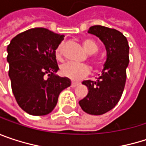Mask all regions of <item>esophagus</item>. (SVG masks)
Returning a JSON list of instances; mask_svg holds the SVG:
<instances>
[{"mask_svg": "<svg viewBox=\"0 0 146 146\" xmlns=\"http://www.w3.org/2000/svg\"><path fill=\"white\" fill-rule=\"evenodd\" d=\"M78 84H79V83H78V82H72L71 86H72V87H76V86H78Z\"/></svg>", "mask_w": 146, "mask_h": 146, "instance_id": "1", "label": "esophagus"}]
</instances>
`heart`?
<instances>
[{
	"label": "heart",
	"instance_id": "heart-1",
	"mask_svg": "<svg viewBox=\"0 0 146 146\" xmlns=\"http://www.w3.org/2000/svg\"><path fill=\"white\" fill-rule=\"evenodd\" d=\"M83 45L85 48V50L90 54H95L98 51V45L96 43L95 40L92 39H84L83 40ZM64 50V43L61 42L58 44L55 50V55L57 59H62V54ZM90 61L96 65L97 64V58L95 56L90 57ZM90 72V68L86 64H79L75 62H68L62 66L61 68V73L63 76L69 78L73 80H78L84 77H86Z\"/></svg>",
	"mask_w": 146,
	"mask_h": 146
}]
</instances>
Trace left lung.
<instances>
[{"mask_svg": "<svg viewBox=\"0 0 146 146\" xmlns=\"http://www.w3.org/2000/svg\"><path fill=\"white\" fill-rule=\"evenodd\" d=\"M88 33L100 38L106 46L107 58L96 81L83 82L89 93L78 103L86 113L102 115L115 107L123 95L129 62V46L126 37L114 29L95 25L90 28Z\"/></svg>", "mask_w": 146, "mask_h": 146, "instance_id": "obj_1", "label": "left lung"}]
</instances>
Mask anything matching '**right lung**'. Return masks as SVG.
I'll return each instance as SVG.
<instances>
[{"label": "right lung", "instance_id": "right-lung-1", "mask_svg": "<svg viewBox=\"0 0 146 146\" xmlns=\"http://www.w3.org/2000/svg\"><path fill=\"white\" fill-rule=\"evenodd\" d=\"M63 37L35 28L18 34L7 46L12 90L18 106L30 115L51 112L60 93L71 85L69 78L54 74L59 69L55 50Z\"/></svg>", "mask_w": 146, "mask_h": 146}]
</instances>
